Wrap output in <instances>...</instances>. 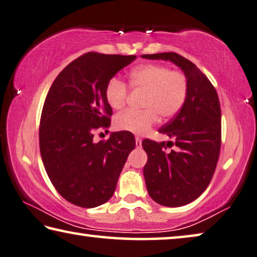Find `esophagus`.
<instances>
[{
	"label": "esophagus",
	"mask_w": 257,
	"mask_h": 257,
	"mask_svg": "<svg viewBox=\"0 0 257 257\" xmlns=\"http://www.w3.org/2000/svg\"><path fill=\"white\" fill-rule=\"evenodd\" d=\"M135 141H136V148H141V146H142V140H141V138L140 137H136Z\"/></svg>",
	"instance_id": "esophagus-1"
}]
</instances>
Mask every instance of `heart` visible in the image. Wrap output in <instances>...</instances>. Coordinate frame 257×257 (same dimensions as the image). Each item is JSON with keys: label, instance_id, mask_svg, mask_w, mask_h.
Masks as SVG:
<instances>
[{"label": "heart", "instance_id": "heart-1", "mask_svg": "<svg viewBox=\"0 0 257 257\" xmlns=\"http://www.w3.org/2000/svg\"><path fill=\"white\" fill-rule=\"evenodd\" d=\"M130 87L144 91L142 111L128 109L114 119V127L121 132L136 135L145 134L156 123L158 114L164 119L174 116L185 103L187 80L181 72L170 71L164 65L145 64L130 72ZM127 85L116 77H112L105 88V98L109 106L120 109L127 100Z\"/></svg>", "mask_w": 257, "mask_h": 257}]
</instances>
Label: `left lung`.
Here are the masks:
<instances>
[{
	"label": "left lung",
	"instance_id": "left-lung-1",
	"mask_svg": "<svg viewBox=\"0 0 257 257\" xmlns=\"http://www.w3.org/2000/svg\"><path fill=\"white\" fill-rule=\"evenodd\" d=\"M146 59L169 60L187 80V96L174 119L159 133L168 143L144 140L148 162L143 173L150 197L159 205L181 207L192 202L209 185L221 150V107L217 92L203 73L175 52L142 55ZM177 149L165 153L166 146Z\"/></svg>",
	"mask_w": 257,
	"mask_h": 257
}]
</instances>
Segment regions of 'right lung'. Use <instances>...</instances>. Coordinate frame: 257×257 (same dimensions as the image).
<instances>
[{
    "mask_svg": "<svg viewBox=\"0 0 257 257\" xmlns=\"http://www.w3.org/2000/svg\"><path fill=\"white\" fill-rule=\"evenodd\" d=\"M135 59L88 52L68 64L48 92L40 122L41 157L52 185L73 205L93 208L108 201L135 149V137L127 132L93 142L97 129L111 125L107 82Z\"/></svg>",
    "mask_w": 257,
    "mask_h": 257,
    "instance_id": "1",
    "label": "right lung"
}]
</instances>
